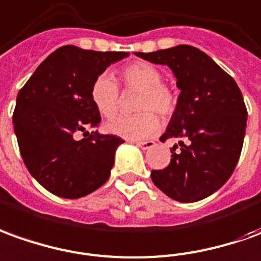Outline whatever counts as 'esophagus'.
Instances as JSON below:
<instances>
[{"label":"esophagus","instance_id":"34e87169","mask_svg":"<svg viewBox=\"0 0 261 261\" xmlns=\"http://www.w3.org/2000/svg\"><path fill=\"white\" fill-rule=\"evenodd\" d=\"M134 143H136V146H139L141 149H150L153 148L154 146V142L153 141H145V142H134Z\"/></svg>","mask_w":261,"mask_h":261}]
</instances>
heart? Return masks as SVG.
<instances>
[{
	"instance_id": "b5f03b06",
	"label": "heart",
	"mask_w": 261,
	"mask_h": 261,
	"mask_svg": "<svg viewBox=\"0 0 261 261\" xmlns=\"http://www.w3.org/2000/svg\"><path fill=\"white\" fill-rule=\"evenodd\" d=\"M119 75L125 89L139 91L136 109L142 112L115 118L107 123V130L127 141L149 138L161 126V120L154 112L163 118H169L175 112L177 107L175 91L162 82V72L156 66L143 61L127 64L120 69ZM91 100L105 118H113L118 113L119 88L111 75L102 73L95 78L91 86Z\"/></svg>"
}]
</instances>
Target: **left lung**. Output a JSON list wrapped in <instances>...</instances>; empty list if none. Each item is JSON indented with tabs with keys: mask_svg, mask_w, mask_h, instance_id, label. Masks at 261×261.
<instances>
[{
	"mask_svg": "<svg viewBox=\"0 0 261 261\" xmlns=\"http://www.w3.org/2000/svg\"><path fill=\"white\" fill-rule=\"evenodd\" d=\"M153 64L168 65L180 95L161 141L175 138L170 163L150 177L170 199L202 200L227 182L243 148L247 109L236 81L209 55L190 45L156 52H135Z\"/></svg>",
	"mask_w": 261,
	"mask_h": 261,
	"instance_id": "8db88e82",
	"label": "left lung"
}]
</instances>
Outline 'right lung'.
Returning a JSON list of instances; mask_svg holds the SVG:
<instances>
[{
	"instance_id": "1",
	"label": "right lung",
	"mask_w": 261,
	"mask_h": 261,
	"mask_svg": "<svg viewBox=\"0 0 261 261\" xmlns=\"http://www.w3.org/2000/svg\"><path fill=\"white\" fill-rule=\"evenodd\" d=\"M127 55L65 45L19 89L12 115L19 152L28 172L52 195L78 199L109 179L123 139L86 132L100 122L91 86L108 66Z\"/></svg>"
}]
</instances>
